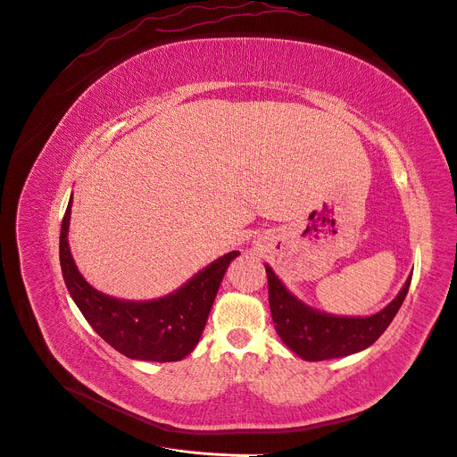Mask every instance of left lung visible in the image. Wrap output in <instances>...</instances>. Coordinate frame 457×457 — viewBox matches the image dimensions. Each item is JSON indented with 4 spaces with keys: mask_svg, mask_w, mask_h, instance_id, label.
<instances>
[{
    "mask_svg": "<svg viewBox=\"0 0 457 457\" xmlns=\"http://www.w3.org/2000/svg\"><path fill=\"white\" fill-rule=\"evenodd\" d=\"M265 269L274 328L285 346L305 361L346 357L374 345L396 317L411 283L410 276L395 300L374 315L341 317L307 305L287 289L285 283L267 262Z\"/></svg>",
    "mask_w": 457,
    "mask_h": 457,
    "instance_id": "obj_1",
    "label": "left lung"
}]
</instances>
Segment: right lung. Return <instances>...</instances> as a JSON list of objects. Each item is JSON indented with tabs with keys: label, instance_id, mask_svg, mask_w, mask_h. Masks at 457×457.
<instances>
[{
	"label": "right lung",
	"instance_id": "obj_1",
	"mask_svg": "<svg viewBox=\"0 0 457 457\" xmlns=\"http://www.w3.org/2000/svg\"><path fill=\"white\" fill-rule=\"evenodd\" d=\"M71 202L70 196L61 226L59 259L66 289L87 322L107 345L129 359L181 361L196 348L229 262L241 253L235 250L220 255L161 298L120 300L94 289L71 257L68 243Z\"/></svg>",
	"mask_w": 457,
	"mask_h": 457
}]
</instances>
